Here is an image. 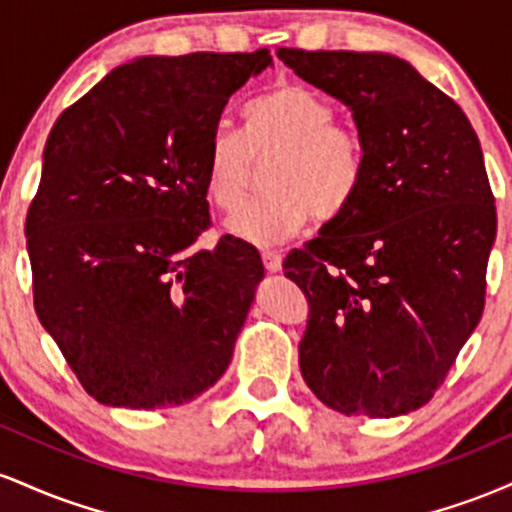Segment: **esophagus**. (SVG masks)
<instances>
[{
  "instance_id": "34e87169",
  "label": "esophagus",
  "mask_w": 512,
  "mask_h": 512,
  "mask_svg": "<svg viewBox=\"0 0 512 512\" xmlns=\"http://www.w3.org/2000/svg\"><path fill=\"white\" fill-rule=\"evenodd\" d=\"M262 260H264V267H267V272L276 274L281 269V260H284V257H281V252L276 250H264Z\"/></svg>"
}]
</instances>
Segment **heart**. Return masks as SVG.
Listing matches in <instances>:
<instances>
[{
    "instance_id": "heart-1",
    "label": "heart",
    "mask_w": 512,
    "mask_h": 512,
    "mask_svg": "<svg viewBox=\"0 0 512 512\" xmlns=\"http://www.w3.org/2000/svg\"><path fill=\"white\" fill-rule=\"evenodd\" d=\"M245 137L228 127L211 132L204 156L207 195L226 214L237 211L254 181V163L280 151L265 176L270 192L228 223L255 245L298 233L310 216L334 219L349 207L363 178L361 137L339 125L337 108L313 88L279 84L245 113Z\"/></svg>"
}]
</instances>
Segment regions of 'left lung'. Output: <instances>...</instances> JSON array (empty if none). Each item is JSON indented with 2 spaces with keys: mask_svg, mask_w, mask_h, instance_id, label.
Here are the masks:
<instances>
[{
  "mask_svg": "<svg viewBox=\"0 0 512 512\" xmlns=\"http://www.w3.org/2000/svg\"><path fill=\"white\" fill-rule=\"evenodd\" d=\"M276 55L349 105L366 149L349 207L284 260L310 303L303 380L346 416L409 414L443 385L484 313L496 204L477 132L399 57Z\"/></svg>",
  "mask_w": 512,
  "mask_h": 512,
  "instance_id": "8db88e82",
  "label": "left lung"
}]
</instances>
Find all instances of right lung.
Instances as JSON below:
<instances>
[{"label":"right lung","instance_id":"obj_1","mask_svg":"<svg viewBox=\"0 0 512 512\" xmlns=\"http://www.w3.org/2000/svg\"><path fill=\"white\" fill-rule=\"evenodd\" d=\"M269 50L139 57L57 117L26 216L33 305L110 407H178L233 358L260 252L211 228L204 156L228 98Z\"/></svg>","mask_w":512,"mask_h":512}]
</instances>
